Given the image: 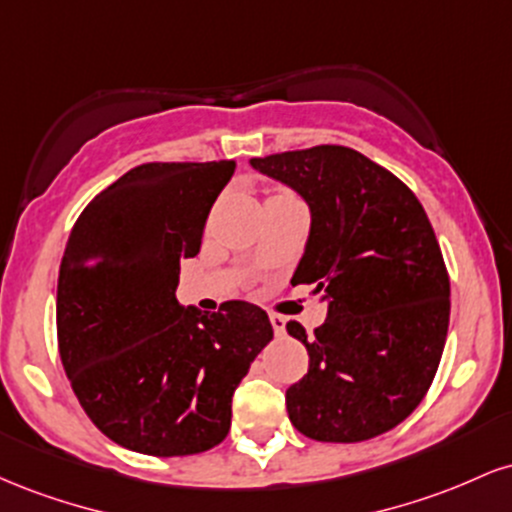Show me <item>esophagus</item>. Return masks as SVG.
<instances>
[{
    "label": "esophagus",
    "mask_w": 512,
    "mask_h": 512,
    "mask_svg": "<svg viewBox=\"0 0 512 512\" xmlns=\"http://www.w3.org/2000/svg\"><path fill=\"white\" fill-rule=\"evenodd\" d=\"M269 322H272V327H274V332L276 334H284L286 332V320L281 315H269Z\"/></svg>",
    "instance_id": "obj_1"
}]
</instances>
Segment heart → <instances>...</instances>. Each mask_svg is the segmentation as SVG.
Listing matches in <instances>:
<instances>
[{
  "instance_id": "1",
  "label": "heart",
  "mask_w": 512,
  "mask_h": 512,
  "mask_svg": "<svg viewBox=\"0 0 512 512\" xmlns=\"http://www.w3.org/2000/svg\"><path fill=\"white\" fill-rule=\"evenodd\" d=\"M276 195H284V192H276Z\"/></svg>"
}]
</instances>
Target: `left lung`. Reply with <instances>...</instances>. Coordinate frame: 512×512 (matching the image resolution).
Masks as SVG:
<instances>
[{
	"mask_svg": "<svg viewBox=\"0 0 512 512\" xmlns=\"http://www.w3.org/2000/svg\"><path fill=\"white\" fill-rule=\"evenodd\" d=\"M310 207V238L291 284L327 298L305 344L308 373L286 390L291 424L322 443H361L421 404L443 356L450 276L424 207L397 175L349 146L252 158Z\"/></svg>",
	"mask_w": 512,
	"mask_h": 512,
	"instance_id": "obj_1",
	"label": "left lung"
}]
</instances>
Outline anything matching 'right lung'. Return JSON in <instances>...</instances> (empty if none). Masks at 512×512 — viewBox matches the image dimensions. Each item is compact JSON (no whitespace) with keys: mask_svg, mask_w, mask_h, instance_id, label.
Instances as JSON below:
<instances>
[{"mask_svg":"<svg viewBox=\"0 0 512 512\" xmlns=\"http://www.w3.org/2000/svg\"><path fill=\"white\" fill-rule=\"evenodd\" d=\"M236 161L142 163L98 192L69 233L57 281V346L88 419L122 448L197 455L231 431V402L274 337L260 305L182 308L195 257Z\"/></svg>","mask_w":512,"mask_h":512,"instance_id":"1","label":"right lung"}]
</instances>
